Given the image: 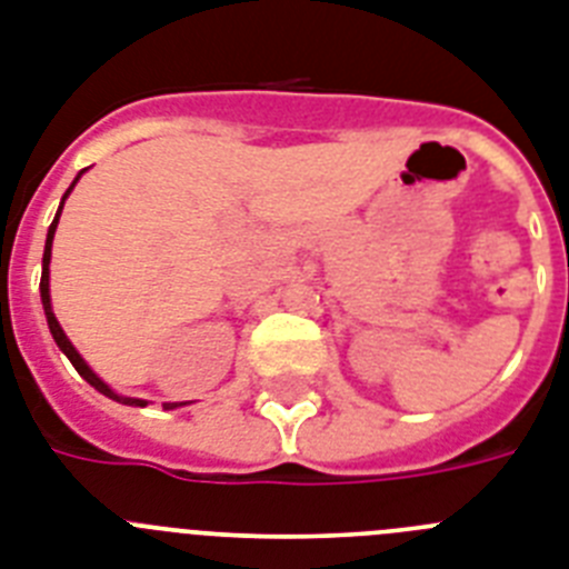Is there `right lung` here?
Segmentation results:
<instances>
[{
  "label": "right lung",
  "instance_id": "add662e5",
  "mask_svg": "<svg viewBox=\"0 0 569 569\" xmlns=\"http://www.w3.org/2000/svg\"><path fill=\"white\" fill-rule=\"evenodd\" d=\"M80 176H83V170H80L78 173V179ZM78 179L71 181V188L66 190L63 193V202H60V208H57V217H54V222H51V228H49V237H46V251H42V277H40V298H42V309H46V321H49V329H51V338H54L57 341V347H60V352H63L66 358H69L71 365H74V370H78L80 376H83L86 381H89V385H92L94 390H98V393H103V396H109V399H114V402H121V405H132V408H144V399H136V396H121V393H114L112 388H109L107 381L100 379L98 373H94L92 367L86 365V358L80 356L78 350H74V343L69 341V336H66L63 332V327H60V321H57V315H54V309H51V286H49V266H51V242H54V231H57V222H60V213H63V204H66V199H69V193L71 190H74V184H78ZM167 410H173V408H181V402H167L164 405Z\"/></svg>",
  "mask_w": 569,
  "mask_h": 569
}]
</instances>
